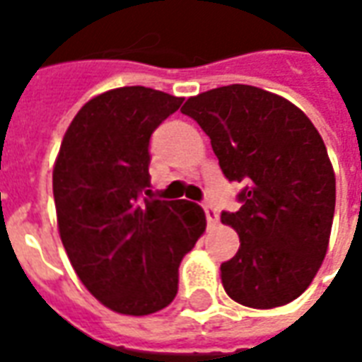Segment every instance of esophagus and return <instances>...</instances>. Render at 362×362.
I'll return each instance as SVG.
<instances>
[{
	"label": "esophagus",
	"instance_id": "1",
	"mask_svg": "<svg viewBox=\"0 0 362 362\" xmlns=\"http://www.w3.org/2000/svg\"><path fill=\"white\" fill-rule=\"evenodd\" d=\"M204 209H205V219H207V223H209V227H211V225H217V221H219L217 209H215L211 204H205Z\"/></svg>",
	"mask_w": 362,
	"mask_h": 362
}]
</instances>
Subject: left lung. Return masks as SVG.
<instances>
[{
	"label": "left lung",
	"instance_id": "left-lung-1",
	"mask_svg": "<svg viewBox=\"0 0 362 362\" xmlns=\"http://www.w3.org/2000/svg\"><path fill=\"white\" fill-rule=\"evenodd\" d=\"M182 114L211 139L223 174L244 182L240 209L221 221L240 248L221 264L227 295L275 308L308 288L326 256L335 211V174L318 129L283 96L228 85L192 96Z\"/></svg>",
	"mask_w": 362,
	"mask_h": 362
}]
</instances>
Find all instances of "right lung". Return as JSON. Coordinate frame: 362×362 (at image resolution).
Returning a JSON list of instances; mask_svg holds the SVG:
<instances>
[{"instance_id":"add662e5","label":"right lung","mask_w":362,"mask_h":362,"mask_svg":"<svg viewBox=\"0 0 362 362\" xmlns=\"http://www.w3.org/2000/svg\"><path fill=\"white\" fill-rule=\"evenodd\" d=\"M184 98L119 87L90 98L67 127L52 186L58 228L83 285L119 314L163 310L178 267L205 230L186 199H151V135Z\"/></svg>"}]
</instances>
